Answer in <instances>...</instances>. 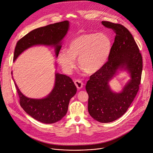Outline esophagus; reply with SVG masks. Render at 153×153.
Masks as SVG:
<instances>
[{
	"label": "esophagus",
	"mask_w": 153,
	"mask_h": 153,
	"mask_svg": "<svg viewBox=\"0 0 153 153\" xmlns=\"http://www.w3.org/2000/svg\"><path fill=\"white\" fill-rule=\"evenodd\" d=\"M74 83H75L76 87L77 88V89H81L83 87V82L79 79L75 80H74Z\"/></svg>",
	"instance_id": "1"
}]
</instances>
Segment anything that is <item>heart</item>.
Returning <instances> with one entry per match:
<instances>
[{"label":"heart","instance_id":"1","mask_svg":"<svg viewBox=\"0 0 153 153\" xmlns=\"http://www.w3.org/2000/svg\"><path fill=\"white\" fill-rule=\"evenodd\" d=\"M112 49V42L103 33H85L73 38L68 43L67 51L61 50L57 60L63 71L67 74L76 68L78 57L79 67L88 74L100 70L106 63Z\"/></svg>","mask_w":153,"mask_h":153}]
</instances>
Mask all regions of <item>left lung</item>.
Instances as JSON below:
<instances>
[{
  "label": "left lung",
  "instance_id": "left-lung-1",
  "mask_svg": "<svg viewBox=\"0 0 153 153\" xmlns=\"http://www.w3.org/2000/svg\"><path fill=\"white\" fill-rule=\"evenodd\" d=\"M106 28L115 33L111 51L104 66L90 77L86 85L88 93V110L90 116L102 123L117 120L127 111L139 89L142 71V57L132 34L124 26L102 21ZM125 69L131 80L122 92H113L108 82L117 70Z\"/></svg>",
  "mask_w": 153,
  "mask_h": 153
}]
</instances>
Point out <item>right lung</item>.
Listing matches in <instances>:
<instances>
[{
  "instance_id": "obj_1",
  "label": "right lung",
  "mask_w": 153,
  "mask_h": 153,
  "mask_svg": "<svg viewBox=\"0 0 153 153\" xmlns=\"http://www.w3.org/2000/svg\"><path fill=\"white\" fill-rule=\"evenodd\" d=\"M69 26V22L65 20L30 31L17 42L13 60L25 50L38 45L54 47L57 57L62 47L61 42L67 34ZM14 84L21 107L33 118L43 123L57 122L66 115L70 100L77 91L72 79L59 73L55 74V83L51 92L41 99L27 97L19 90L15 82Z\"/></svg>"
}]
</instances>
